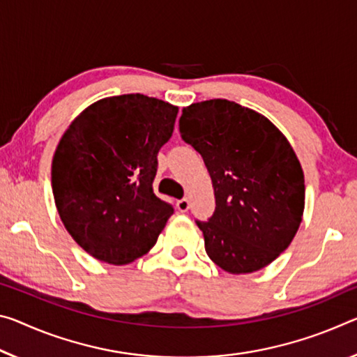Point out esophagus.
<instances>
[{
	"label": "esophagus",
	"instance_id": "obj_1",
	"mask_svg": "<svg viewBox=\"0 0 357 357\" xmlns=\"http://www.w3.org/2000/svg\"><path fill=\"white\" fill-rule=\"evenodd\" d=\"M176 208H178V211H181V213L188 211V209L190 208L189 199H181V200H178V202H176Z\"/></svg>",
	"mask_w": 357,
	"mask_h": 357
}]
</instances>
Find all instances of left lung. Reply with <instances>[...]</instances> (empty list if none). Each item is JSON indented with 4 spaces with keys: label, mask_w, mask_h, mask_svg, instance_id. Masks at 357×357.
Returning a JSON list of instances; mask_svg holds the SVG:
<instances>
[{
    "label": "left lung",
    "mask_w": 357,
    "mask_h": 357,
    "mask_svg": "<svg viewBox=\"0 0 357 357\" xmlns=\"http://www.w3.org/2000/svg\"><path fill=\"white\" fill-rule=\"evenodd\" d=\"M179 132L213 181L216 209L195 220L209 259L234 275L267 267L303 216V172L289 141L267 117L220 98L184 107Z\"/></svg>",
    "instance_id": "obj_1"
}]
</instances>
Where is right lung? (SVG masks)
Returning a JSON list of instances; mask_svg holds the SVG:
<instances>
[{
  "mask_svg": "<svg viewBox=\"0 0 357 357\" xmlns=\"http://www.w3.org/2000/svg\"><path fill=\"white\" fill-rule=\"evenodd\" d=\"M178 107L141 93L90 105L61 137L52 192L70 235L101 262L144 256L173 206L152 189L157 154L172 138Z\"/></svg>",
  "mask_w": 357,
  "mask_h": 357,
  "instance_id": "add662e5",
  "label": "right lung"
}]
</instances>
